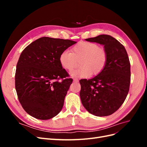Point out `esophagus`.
<instances>
[{
	"label": "esophagus",
	"mask_w": 147,
	"mask_h": 147,
	"mask_svg": "<svg viewBox=\"0 0 147 147\" xmlns=\"http://www.w3.org/2000/svg\"><path fill=\"white\" fill-rule=\"evenodd\" d=\"M74 82H78V80L77 78H74Z\"/></svg>",
	"instance_id": "1"
}]
</instances>
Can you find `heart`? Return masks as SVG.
Returning <instances> with one entry per match:
<instances>
[{
  "label": "heart",
  "instance_id": "obj_1",
  "mask_svg": "<svg viewBox=\"0 0 147 147\" xmlns=\"http://www.w3.org/2000/svg\"><path fill=\"white\" fill-rule=\"evenodd\" d=\"M62 67L67 70H72L76 64V60H80L81 67L70 72L75 77L88 78L92 74H100L105 67L108 60L107 52L93 42H81L72 48V53L68 50L61 52L59 57Z\"/></svg>",
  "mask_w": 147,
  "mask_h": 147
}]
</instances>
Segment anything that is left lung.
<instances>
[{
	"label": "left lung",
	"instance_id": "1",
	"mask_svg": "<svg viewBox=\"0 0 147 147\" xmlns=\"http://www.w3.org/2000/svg\"><path fill=\"white\" fill-rule=\"evenodd\" d=\"M104 45L108 60L102 72L90 80H80L82 103L88 112L97 117L113 114L121 106L129 90L131 65L124 47L109 35L85 39Z\"/></svg>",
	"mask_w": 147,
	"mask_h": 147
}]
</instances>
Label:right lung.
I'll use <instances>...</instances> for the list:
<instances>
[{"mask_svg": "<svg viewBox=\"0 0 147 147\" xmlns=\"http://www.w3.org/2000/svg\"><path fill=\"white\" fill-rule=\"evenodd\" d=\"M76 43L43 37L21 53L16 65L15 88L20 104L30 116L49 119L63 109L73 80L66 78L69 75L59 57L62 51Z\"/></svg>", "mask_w": 147, "mask_h": 147, "instance_id": "right-lung-1", "label": "right lung"}]
</instances>
